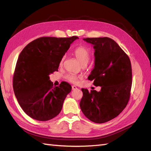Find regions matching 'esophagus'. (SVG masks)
I'll use <instances>...</instances> for the list:
<instances>
[{
    "instance_id": "esophagus-1",
    "label": "esophagus",
    "mask_w": 151,
    "mask_h": 151,
    "mask_svg": "<svg viewBox=\"0 0 151 151\" xmlns=\"http://www.w3.org/2000/svg\"><path fill=\"white\" fill-rule=\"evenodd\" d=\"M78 88H77V87H76V86H72V89L73 90H76V89H77Z\"/></svg>"
}]
</instances>
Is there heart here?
<instances>
[{"label":"heart","instance_id":"obj_1","mask_svg":"<svg viewBox=\"0 0 151 151\" xmlns=\"http://www.w3.org/2000/svg\"><path fill=\"white\" fill-rule=\"evenodd\" d=\"M73 54L75 56L76 58L81 63L82 65H86L89 62V58H90V51L88 49L87 47L84 46H79L76 47V49L74 50ZM64 60V58H62L60 62V65H62L63 64ZM65 79L70 82L72 83H76L78 81V76L73 73H68L65 76Z\"/></svg>","mask_w":151,"mask_h":151}]
</instances>
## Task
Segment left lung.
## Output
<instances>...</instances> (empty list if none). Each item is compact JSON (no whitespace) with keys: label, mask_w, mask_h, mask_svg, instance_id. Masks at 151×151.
Here are the masks:
<instances>
[{"label":"left lung","mask_w":151,"mask_h":151,"mask_svg":"<svg viewBox=\"0 0 151 151\" xmlns=\"http://www.w3.org/2000/svg\"><path fill=\"white\" fill-rule=\"evenodd\" d=\"M95 49V66L89 81L100 91L82 89L80 106L83 114L96 123H104L121 114L129 102L132 87V66L129 57L111 38H85Z\"/></svg>","instance_id":"left-lung-1"}]
</instances>
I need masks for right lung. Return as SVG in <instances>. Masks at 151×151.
I'll return each instance as SVG.
<instances>
[{
  "label": "right lung",
  "mask_w": 151,
  "mask_h": 151,
  "mask_svg": "<svg viewBox=\"0 0 151 151\" xmlns=\"http://www.w3.org/2000/svg\"><path fill=\"white\" fill-rule=\"evenodd\" d=\"M78 38L39 37L28 43L19 54L13 88L21 108L34 119H52L62 110L71 86L62 82L54 87L49 75L58 71L63 55Z\"/></svg>",
  "instance_id": "obj_1"
}]
</instances>
